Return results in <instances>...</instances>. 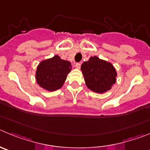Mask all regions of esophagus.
I'll list each match as a JSON object with an SVG mask.
<instances>
[{
	"label": "esophagus",
	"instance_id": "34e87169",
	"mask_svg": "<svg viewBox=\"0 0 150 150\" xmlns=\"http://www.w3.org/2000/svg\"><path fill=\"white\" fill-rule=\"evenodd\" d=\"M81 64L80 63H76V64H75V67H76L78 69H79L81 68Z\"/></svg>",
	"mask_w": 150,
	"mask_h": 150
}]
</instances>
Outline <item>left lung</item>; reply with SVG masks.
<instances>
[{
	"mask_svg": "<svg viewBox=\"0 0 150 150\" xmlns=\"http://www.w3.org/2000/svg\"><path fill=\"white\" fill-rule=\"evenodd\" d=\"M81 69L87 87L97 93H106L116 83L117 72L113 64L97 56L83 62Z\"/></svg>",
	"mask_w": 150,
	"mask_h": 150,
	"instance_id": "1",
	"label": "left lung"
}]
</instances>
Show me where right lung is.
I'll use <instances>...</instances> for the list:
<instances>
[{"label":"right lung","instance_id":"obj_1","mask_svg":"<svg viewBox=\"0 0 150 150\" xmlns=\"http://www.w3.org/2000/svg\"><path fill=\"white\" fill-rule=\"evenodd\" d=\"M72 65L68 60H62L58 55L44 60L39 63L36 71V80L40 87L52 92L63 87Z\"/></svg>","mask_w":150,"mask_h":150}]
</instances>
